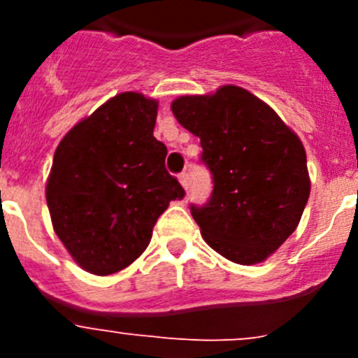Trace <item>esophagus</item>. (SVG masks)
<instances>
[{"mask_svg": "<svg viewBox=\"0 0 358 358\" xmlns=\"http://www.w3.org/2000/svg\"><path fill=\"white\" fill-rule=\"evenodd\" d=\"M179 182H181V186L185 189H188V186H189V177H188V173L186 172H182L181 176H179Z\"/></svg>", "mask_w": 358, "mask_h": 358, "instance_id": "esophagus-1", "label": "esophagus"}]
</instances>
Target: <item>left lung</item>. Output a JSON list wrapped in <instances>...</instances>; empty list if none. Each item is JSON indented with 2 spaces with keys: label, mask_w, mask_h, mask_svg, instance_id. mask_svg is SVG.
Listing matches in <instances>:
<instances>
[{
  "label": "left lung",
  "mask_w": 358,
  "mask_h": 358,
  "mask_svg": "<svg viewBox=\"0 0 358 358\" xmlns=\"http://www.w3.org/2000/svg\"><path fill=\"white\" fill-rule=\"evenodd\" d=\"M172 113L201 138V159L213 176L210 201L192 206L202 238L235 264H260L296 231L308 201L301 140L238 85L176 98Z\"/></svg>",
  "instance_id": "8db88e82"
}]
</instances>
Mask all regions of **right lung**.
Listing matches in <instances>:
<instances>
[{
    "label": "right lung",
    "instance_id": "1",
    "mask_svg": "<svg viewBox=\"0 0 358 358\" xmlns=\"http://www.w3.org/2000/svg\"><path fill=\"white\" fill-rule=\"evenodd\" d=\"M157 100L120 93L59 143L46 182L53 231L96 276L129 267L147 249L157 218L185 189L164 169L154 138Z\"/></svg>",
    "mask_w": 358,
    "mask_h": 358
}]
</instances>
